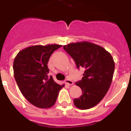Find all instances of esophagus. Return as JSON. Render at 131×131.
Instances as JSON below:
<instances>
[{"instance_id":"obj_1","label":"esophagus","mask_w":131,"mask_h":131,"mask_svg":"<svg viewBox=\"0 0 131 131\" xmlns=\"http://www.w3.org/2000/svg\"><path fill=\"white\" fill-rule=\"evenodd\" d=\"M65 83L66 84H68V85H72V84H74V82H73V81L71 80L70 78H67L66 80H65Z\"/></svg>"}]
</instances>
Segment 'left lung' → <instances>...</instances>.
Here are the masks:
<instances>
[{"label":"left lung","mask_w":131,"mask_h":131,"mask_svg":"<svg viewBox=\"0 0 131 131\" xmlns=\"http://www.w3.org/2000/svg\"><path fill=\"white\" fill-rule=\"evenodd\" d=\"M63 49L75 61L78 68L85 69L82 80L76 82L82 95L74 99V105L81 110L91 108L108 91L114 72V59L104 48L90 42L70 43L63 46Z\"/></svg>","instance_id":"left-lung-1"}]
</instances>
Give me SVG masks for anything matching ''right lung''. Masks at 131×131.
I'll list each match as a JSON object with an SVG mask.
<instances>
[{
	"mask_svg": "<svg viewBox=\"0 0 131 131\" xmlns=\"http://www.w3.org/2000/svg\"><path fill=\"white\" fill-rule=\"evenodd\" d=\"M61 46L57 44L30 46L19 51L15 58V81L25 98L36 107L49 108L53 106L59 91L64 86L48 76L49 58Z\"/></svg>",
	"mask_w": 131,
	"mask_h": 131,
	"instance_id": "right-lung-1",
	"label": "right lung"
}]
</instances>
